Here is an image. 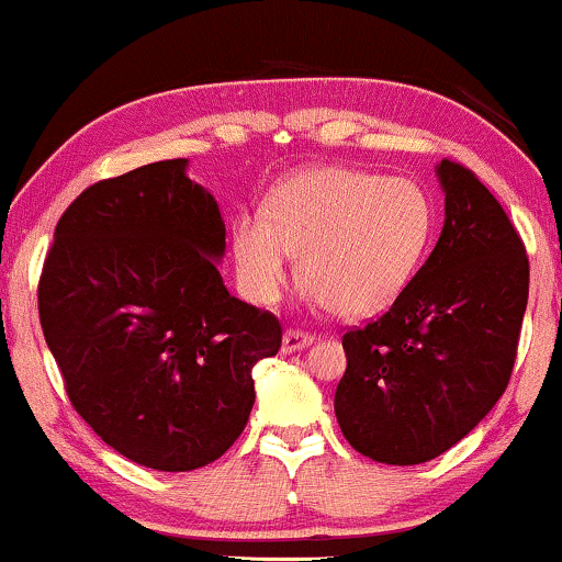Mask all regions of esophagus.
<instances>
[{
    "mask_svg": "<svg viewBox=\"0 0 562 562\" xmlns=\"http://www.w3.org/2000/svg\"><path fill=\"white\" fill-rule=\"evenodd\" d=\"M313 341H315V336L307 334V330L286 328V334H283V351H286V355H292V351H300Z\"/></svg>",
    "mask_w": 562,
    "mask_h": 562,
    "instance_id": "esophagus-1",
    "label": "esophagus"
}]
</instances>
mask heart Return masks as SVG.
<instances>
[{
	"mask_svg": "<svg viewBox=\"0 0 562 562\" xmlns=\"http://www.w3.org/2000/svg\"><path fill=\"white\" fill-rule=\"evenodd\" d=\"M432 226V200L414 179L328 166L283 179L270 192L266 216L239 213L232 245L252 302L279 300L294 252L310 302L364 317L408 286Z\"/></svg>",
	"mask_w": 562,
	"mask_h": 562,
	"instance_id": "b5f03b06",
	"label": "heart"
}]
</instances>
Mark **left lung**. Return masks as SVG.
Returning <instances> with one entry per match:
<instances>
[{"label":"left lung","instance_id":"left-lung-1","mask_svg":"<svg viewBox=\"0 0 562 562\" xmlns=\"http://www.w3.org/2000/svg\"><path fill=\"white\" fill-rule=\"evenodd\" d=\"M440 239L383 315L344 334L336 419L380 463L438 459L508 387L529 300V258L472 169L442 158Z\"/></svg>","mask_w":562,"mask_h":562}]
</instances>
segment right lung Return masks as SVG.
Listing matches in <instances>:
<instances>
[{"label": "right lung", "instance_id": "add662e5", "mask_svg": "<svg viewBox=\"0 0 562 562\" xmlns=\"http://www.w3.org/2000/svg\"><path fill=\"white\" fill-rule=\"evenodd\" d=\"M187 158L90 184L61 213L38 281L44 338L75 412L124 459L192 472L255 404L281 323L226 292L218 203Z\"/></svg>", "mask_w": 562, "mask_h": 562}]
</instances>
